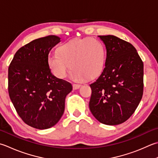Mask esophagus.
Listing matches in <instances>:
<instances>
[{
  "label": "esophagus",
  "mask_w": 158,
  "mask_h": 158,
  "mask_svg": "<svg viewBox=\"0 0 158 158\" xmlns=\"http://www.w3.org/2000/svg\"><path fill=\"white\" fill-rule=\"evenodd\" d=\"M80 87H81V85H79V84H75V83H74V84L73 85V88L74 89H79Z\"/></svg>",
  "instance_id": "obj_1"
}]
</instances>
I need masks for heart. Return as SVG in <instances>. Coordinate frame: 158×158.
<instances>
[{
    "label": "heart",
    "instance_id": "obj_1",
    "mask_svg": "<svg viewBox=\"0 0 158 158\" xmlns=\"http://www.w3.org/2000/svg\"><path fill=\"white\" fill-rule=\"evenodd\" d=\"M47 60L52 73L59 78L66 77L71 65V78L83 81L95 78L103 72L106 50L98 40L77 38L60 46L57 52L49 54Z\"/></svg>",
    "mask_w": 158,
    "mask_h": 158
}]
</instances>
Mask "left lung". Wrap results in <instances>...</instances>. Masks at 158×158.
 <instances>
[{
    "instance_id": "left-lung-1",
    "label": "left lung",
    "mask_w": 158,
    "mask_h": 158,
    "mask_svg": "<svg viewBox=\"0 0 158 158\" xmlns=\"http://www.w3.org/2000/svg\"><path fill=\"white\" fill-rule=\"evenodd\" d=\"M98 37L106 45V66L89 85V107L100 123L117 125L130 118L142 99L144 65L130 43L114 35Z\"/></svg>"
}]
</instances>
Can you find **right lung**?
<instances>
[{"instance_id":"1","label":"right lung","mask_w":158,"mask_h":158,"mask_svg":"<svg viewBox=\"0 0 158 158\" xmlns=\"http://www.w3.org/2000/svg\"><path fill=\"white\" fill-rule=\"evenodd\" d=\"M60 42L56 35L34 40L15 52L9 66V97L22 120L33 128L56 125L73 89L70 83L52 75L48 64L49 52Z\"/></svg>"}]
</instances>
